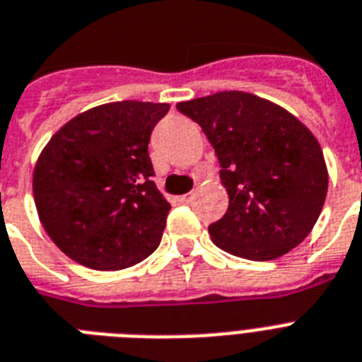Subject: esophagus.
Masks as SVG:
<instances>
[{
    "label": "esophagus",
    "mask_w": 362,
    "mask_h": 362,
    "mask_svg": "<svg viewBox=\"0 0 362 362\" xmlns=\"http://www.w3.org/2000/svg\"><path fill=\"white\" fill-rule=\"evenodd\" d=\"M191 199H193V193H189V195H182L180 197V202L187 204V202H191Z\"/></svg>",
    "instance_id": "obj_1"
}]
</instances>
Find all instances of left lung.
Segmentation results:
<instances>
[{"instance_id":"obj_1","label":"left lung","mask_w":362,"mask_h":362,"mask_svg":"<svg viewBox=\"0 0 362 362\" xmlns=\"http://www.w3.org/2000/svg\"><path fill=\"white\" fill-rule=\"evenodd\" d=\"M219 160L228 210L208 227L223 251L273 260L313 230L327 195L324 152L308 128L281 105L242 90L180 102Z\"/></svg>"}]
</instances>
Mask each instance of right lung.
I'll return each mask as SVG.
<instances>
[{"label": "right lung", "instance_id": "add662e5", "mask_svg": "<svg viewBox=\"0 0 362 362\" xmlns=\"http://www.w3.org/2000/svg\"><path fill=\"white\" fill-rule=\"evenodd\" d=\"M169 104L111 102L78 115L37 161L38 217L81 266L115 272L158 249L171 204L152 182L148 143Z\"/></svg>", "mask_w": 362, "mask_h": 362}]
</instances>
